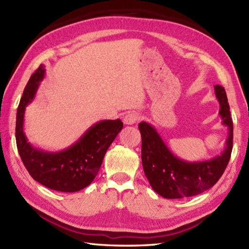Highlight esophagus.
Here are the masks:
<instances>
[{
    "label": "esophagus",
    "instance_id": "34e87169",
    "mask_svg": "<svg viewBox=\"0 0 249 249\" xmlns=\"http://www.w3.org/2000/svg\"><path fill=\"white\" fill-rule=\"evenodd\" d=\"M139 120H140V115L137 112H128L127 114H125V116L123 118V122L126 125H133L137 123Z\"/></svg>",
    "mask_w": 249,
    "mask_h": 249
}]
</instances>
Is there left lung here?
I'll return each instance as SVG.
<instances>
[{
	"label": "left lung",
	"instance_id": "8db88e82",
	"mask_svg": "<svg viewBox=\"0 0 249 249\" xmlns=\"http://www.w3.org/2000/svg\"><path fill=\"white\" fill-rule=\"evenodd\" d=\"M223 124L229 129L226 149L220 155L205 161L188 162L174 156L156 129L141 122V160L146 178L155 192L167 199H181L199 195L217 183L230 160L233 145V122L225 89L215 86Z\"/></svg>",
	"mask_w": 249,
	"mask_h": 249
}]
</instances>
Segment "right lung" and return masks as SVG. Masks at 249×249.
<instances>
[{
  "instance_id": "right-lung-1",
  "label": "right lung",
  "mask_w": 249,
  "mask_h": 249,
  "mask_svg": "<svg viewBox=\"0 0 249 249\" xmlns=\"http://www.w3.org/2000/svg\"><path fill=\"white\" fill-rule=\"evenodd\" d=\"M44 76L45 66L40 64L31 76L20 99L16 120L19 155L30 176L41 185L57 192H79L97 176L106 152L123 128V123L119 119L98 122L64 151L49 153L35 149L23 133V119L25 107L34 99Z\"/></svg>"
}]
</instances>
